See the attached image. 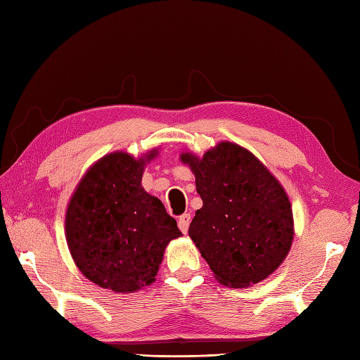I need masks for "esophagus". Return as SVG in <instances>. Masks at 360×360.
Segmentation results:
<instances>
[{
	"mask_svg": "<svg viewBox=\"0 0 360 360\" xmlns=\"http://www.w3.org/2000/svg\"><path fill=\"white\" fill-rule=\"evenodd\" d=\"M191 219H192V216H191L189 213H184V214H181V216L179 217V228L181 230V233H184V234L188 233Z\"/></svg>",
	"mask_w": 360,
	"mask_h": 360,
	"instance_id": "esophagus-1",
	"label": "esophagus"
}]
</instances>
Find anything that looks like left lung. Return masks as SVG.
I'll return each instance as SVG.
<instances>
[{
	"mask_svg": "<svg viewBox=\"0 0 360 360\" xmlns=\"http://www.w3.org/2000/svg\"><path fill=\"white\" fill-rule=\"evenodd\" d=\"M202 207L189 237L222 285L258 284L282 264L294 238L288 195L254 153L222 141L202 158L186 151Z\"/></svg>",
	"mask_w": 360,
	"mask_h": 360,
	"instance_id": "left-lung-1",
	"label": "left lung"
}]
</instances>
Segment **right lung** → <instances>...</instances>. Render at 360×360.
Masks as SVG:
<instances>
[{
  "label": "right lung",
  "instance_id": "add662e5",
  "mask_svg": "<svg viewBox=\"0 0 360 360\" xmlns=\"http://www.w3.org/2000/svg\"><path fill=\"white\" fill-rule=\"evenodd\" d=\"M158 148L134 158L105 155L86 169L66 209V242L81 274L115 292H135L156 281L168 243L181 231L162 201L143 188Z\"/></svg>",
  "mask_w": 360,
  "mask_h": 360
}]
</instances>
